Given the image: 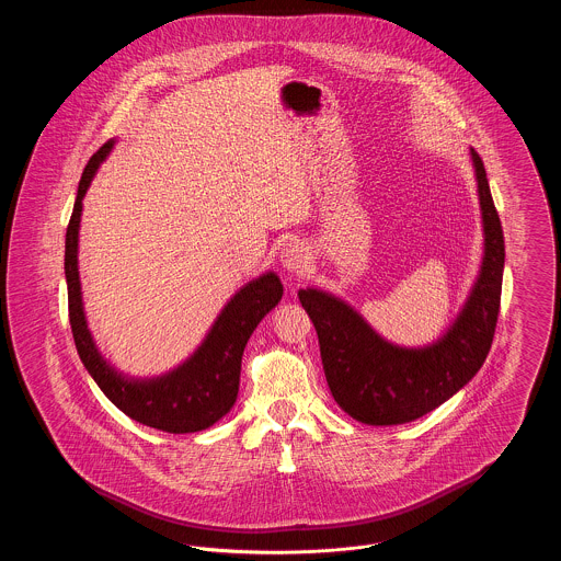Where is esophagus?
<instances>
[{"mask_svg": "<svg viewBox=\"0 0 561 561\" xmlns=\"http://www.w3.org/2000/svg\"><path fill=\"white\" fill-rule=\"evenodd\" d=\"M279 263L282 267L286 268L288 273H302L307 265H309V254L302 248V243L298 241H290L284 245V250L279 252Z\"/></svg>", "mask_w": 561, "mask_h": 561, "instance_id": "esophagus-1", "label": "esophagus"}]
</instances>
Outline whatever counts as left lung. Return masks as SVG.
I'll return each instance as SVG.
<instances>
[{"instance_id": "left-lung-1", "label": "left lung", "mask_w": 561, "mask_h": 561, "mask_svg": "<svg viewBox=\"0 0 561 561\" xmlns=\"http://www.w3.org/2000/svg\"><path fill=\"white\" fill-rule=\"evenodd\" d=\"M480 199L483 256L469 296L444 334L423 347L382 339L347 300L320 288L298 290L320 339L330 393L351 419L389 427L425 416L458 393L483 366L501 307L505 238L485 168L469 149Z\"/></svg>"}]
</instances>
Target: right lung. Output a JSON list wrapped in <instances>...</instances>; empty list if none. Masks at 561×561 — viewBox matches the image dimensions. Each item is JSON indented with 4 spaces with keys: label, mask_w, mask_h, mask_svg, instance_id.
I'll return each mask as SVG.
<instances>
[{
    "label": "right lung",
    "mask_w": 561,
    "mask_h": 561,
    "mask_svg": "<svg viewBox=\"0 0 561 561\" xmlns=\"http://www.w3.org/2000/svg\"><path fill=\"white\" fill-rule=\"evenodd\" d=\"M113 147L115 140H108L88 161L65 238V277L76 347L81 364L108 401L136 423L165 433L204 431L220 421L238 400L243 348L256 325L282 300L284 286L275 271H265L241 286L222 307L202 345L176 368L160 376L119 373L96 347L88 328L78 265L83 197Z\"/></svg>",
    "instance_id": "1"
}]
</instances>
